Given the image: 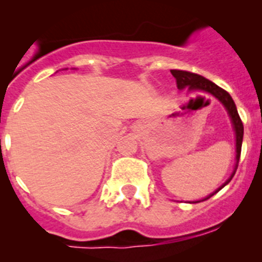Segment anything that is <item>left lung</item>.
Segmentation results:
<instances>
[{"instance_id":"8db88e82","label":"left lung","mask_w":262,"mask_h":262,"mask_svg":"<svg viewBox=\"0 0 262 262\" xmlns=\"http://www.w3.org/2000/svg\"><path fill=\"white\" fill-rule=\"evenodd\" d=\"M170 73L173 75V77L176 78V82H177V88L180 90L187 89L189 93H195V92H200V93H207L210 96H212L214 98H216L222 105L224 106V108L227 110L228 115L231 118V123H232L233 131H235V139H236V163L235 168H233V172L231 173V176L228 177L226 182L222 185L221 187H217L214 193H211L210 195H207L206 198H203L202 201L209 200L210 196H212L214 194H216L217 191L223 189L228 182L232 180V177L235 176L236 169H237V164H239L240 160V154H242V144H243V135H244V127H243V122L239 117V113H237V108H236L235 102H233L232 97L227 93L226 90L222 89V88L217 86L216 84H214L212 81L207 80L203 76L195 75V73H191V72L186 71H178V69H172ZM201 201H194L193 203H198Z\"/></svg>"}]
</instances>
